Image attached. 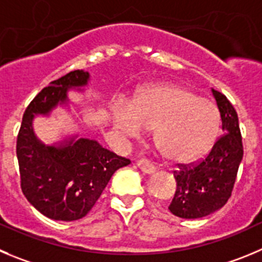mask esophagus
I'll return each mask as SVG.
<instances>
[{
	"label": "esophagus",
	"instance_id": "34e87169",
	"mask_svg": "<svg viewBox=\"0 0 262 262\" xmlns=\"http://www.w3.org/2000/svg\"><path fill=\"white\" fill-rule=\"evenodd\" d=\"M137 165H138L139 169L142 170L143 173H146V174H152V173H155V170H156L155 165H152L150 161L145 160V159L137 161Z\"/></svg>",
	"mask_w": 262,
	"mask_h": 262
}]
</instances>
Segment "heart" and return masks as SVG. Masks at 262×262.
<instances>
[{"label": "heart", "instance_id": "heart-1", "mask_svg": "<svg viewBox=\"0 0 262 262\" xmlns=\"http://www.w3.org/2000/svg\"><path fill=\"white\" fill-rule=\"evenodd\" d=\"M112 115L117 130L128 137L154 130L158 152L178 164L202 158L213 145L220 126L216 106L178 85L143 90L132 104L119 99Z\"/></svg>", "mask_w": 262, "mask_h": 262}]
</instances>
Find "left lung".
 Returning <instances> with one entry per match:
<instances>
[{
  "label": "left lung",
  "instance_id": "1",
  "mask_svg": "<svg viewBox=\"0 0 262 262\" xmlns=\"http://www.w3.org/2000/svg\"><path fill=\"white\" fill-rule=\"evenodd\" d=\"M212 92L221 116L222 136L202 161L174 172L177 190L169 211L181 219H202L222 208L230 198L243 159L236 111L222 93Z\"/></svg>",
  "mask_w": 262,
  "mask_h": 262
}]
</instances>
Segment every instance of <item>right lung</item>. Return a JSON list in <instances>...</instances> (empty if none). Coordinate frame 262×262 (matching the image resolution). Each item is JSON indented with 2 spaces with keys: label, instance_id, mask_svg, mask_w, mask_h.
I'll return each instance as SVG.
<instances>
[{
  "label": "right lung",
  "instance_id": "right-lung-1",
  "mask_svg": "<svg viewBox=\"0 0 262 262\" xmlns=\"http://www.w3.org/2000/svg\"><path fill=\"white\" fill-rule=\"evenodd\" d=\"M90 73L72 71L43 88L23 115L16 141L21 191L40 213L55 221H75L86 216L112 174L130 164L129 159L102 147L97 141L67 136L46 145L36 136V116H50L58 106L68 107V90L89 84Z\"/></svg>",
  "mask_w": 262,
  "mask_h": 262
}]
</instances>
